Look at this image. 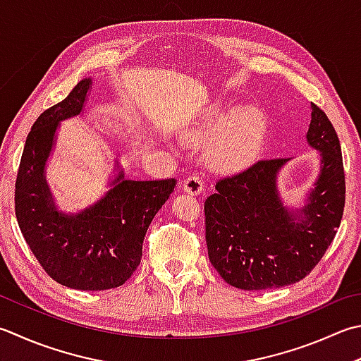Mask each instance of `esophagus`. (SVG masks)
<instances>
[{
    "instance_id": "34e87169",
    "label": "esophagus",
    "mask_w": 361,
    "mask_h": 361,
    "mask_svg": "<svg viewBox=\"0 0 361 361\" xmlns=\"http://www.w3.org/2000/svg\"><path fill=\"white\" fill-rule=\"evenodd\" d=\"M182 190H183V192L190 193V195L198 196V195H201L204 192V182L200 178V176L192 174V176H188L187 179H183Z\"/></svg>"
}]
</instances>
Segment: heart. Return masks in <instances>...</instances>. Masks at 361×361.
<instances>
[{
	"label": "heart",
	"mask_w": 361,
	"mask_h": 361,
	"mask_svg": "<svg viewBox=\"0 0 361 361\" xmlns=\"http://www.w3.org/2000/svg\"><path fill=\"white\" fill-rule=\"evenodd\" d=\"M265 124L257 111H243L229 121L216 114L188 137L190 145L209 146V161L221 171L250 165L262 149Z\"/></svg>",
	"instance_id": "heart-1"
}]
</instances>
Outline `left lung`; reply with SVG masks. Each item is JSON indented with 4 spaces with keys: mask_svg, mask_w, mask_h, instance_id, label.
<instances>
[{
    "mask_svg": "<svg viewBox=\"0 0 361 361\" xmlns=\"http://www.w3.org/2000/svg\"><path fill=\"white\" fill-rule=\"evenodd\" d=\"M311 110L307 138L321 151L322 169L300 221L276 192L286 159L257 160L221 178L204 202L209 261L231 286L262 290L300 281L335 239L345 202L341 145L327 114L314 104Z\"/></svg>",
    "mask_w": 361,
    "mask_h": 361,
    "instance_id": "1",
    "label": "left lung"
}]
</instances>
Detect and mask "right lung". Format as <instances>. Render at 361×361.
<instances>
[{"mask_svg": "<svg viewBox=\"0 0 361 361\" xmlns=\"http://www.w3.org/2000/svg\"><path fill=\"white\" fill-rule=\"evenodd\" d=\"M90 85V78L81 80L34 122L13 201L20 231L47 275L72 289L105 290L124 284L137 270L149 224L178 180H127L121 173L105 198L81 214L64 215L54 209L44 166L59 121L81 111Z\"/></svg>", "mask_w": 361, "mask_h": 361, "instance_id": "add662e5", "label": "right lung"}]
</instances>
